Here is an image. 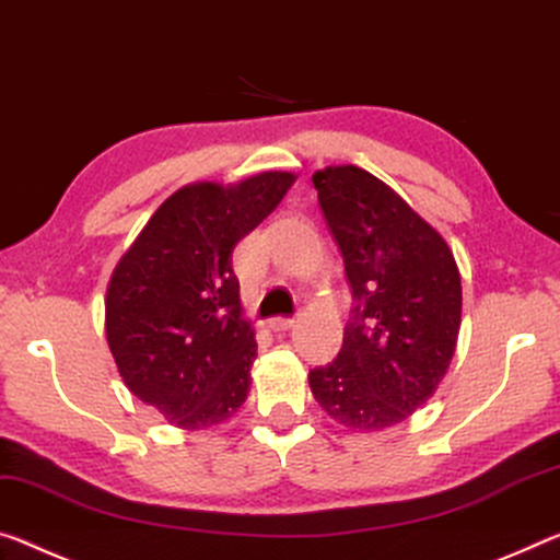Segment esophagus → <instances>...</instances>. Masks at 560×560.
I'll return each instance as SVG.
<instances>
[{"label":"esophagus","mask_w":560,"mask_h":560,"mask_svg":"<svg viewBox=\"0 0 560 560\" xmlns=\"http://www.w3.org/2000/svg\"><path fill=\"white\" fill-rule=\"evenodd\" d=\"M296 322H294V318H289V316H273V318H269V328H271V331H289V328L291 326H294Z\"/></svg>","instance_id":"esophagus-1"}]
</instances>
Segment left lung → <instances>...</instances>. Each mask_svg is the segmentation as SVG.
<instances>
[{
  "mask_svg": "<svg viewBox=\"0 0 560 560\" xmlns=\"http://www.w3.org/2000/svg\"><path fill=\"white\" fill-rule=\"evenodd\" d=\"M312 182L357 306L339 357L308 386L343 429H392L436 394L454 359L464 301L454 252L366 168L326 166Z\"/></svg>",
  "mask_w": 560,
  "mask_h": 560,
  "instance_id": "left-lung-1",
  "label": "left lung"
}]
</instances>
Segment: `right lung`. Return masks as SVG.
<instances>
[{
	"instance_id": "1",
	"label": "right lung",
	"mask_w": 560,
	"mask_h": 560,
	"mask_svg": "<svg viewBox=\"0 0 560 560\" xmlns=\"http://www.w3.org/2000/svg\"><path fill=\"white\" fill-rule=\"evenodd\" d=\"M294 182L291 172H261L229 186L186 184L114 266L104 331L119 376L184 431L224 423L246 401L256 331L232 254Z\"/></svg>"
}]
</instances>
